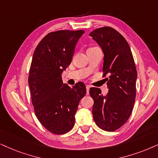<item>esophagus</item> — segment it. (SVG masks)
Here are the masks:
<instances>
[{
  "mask_svg": "<svg viewBox=\"0 0 158 158\" xmlns=\"http://www.w3.org/2000/svg\"><path fill=\"white\" fill-rule=\"evenodd\" d=\"M89 88H90V86H89V85H87V86H86V89H87V95H89Z\"/></svg>",
  "mask_w": 158,
  "mask_h": 158,
  "instance_id": "1",
  "label": "esophagus"
}]
</instances>
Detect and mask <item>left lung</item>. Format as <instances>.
<instances>
[{
  "label": "left lung",
  "instance_id": "1",
  "mask_svg": "<svg viewBox=\"0 0 158 158\" xmlns=\"http://www.w3.org/2000/svg\"><path fill=\"white\" fill-rule=\"evenodd\" d=\"M104 54L103 77L109 74L106 95L91 87L93 116L95 123L103 131H114L127 121L135 99L137 71L131 48L119 32L111 27H103L89 33Z\"/></svg>",
  "mask_w": 158,
  "mask_h": 158
}]
</instances>
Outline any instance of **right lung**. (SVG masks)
I'll return each instance as SVG.
<instances>
[{"mask_svg": "<svg viewBox=\"0 0 158 158\" xmlns=\"http://www.w3.org/2000/svg\"><path fill=\"white\" fill-rule=\"evenodd\" d=\"M84 33L82 30L52 32L33 53L28 77L32 103L40 123L54 134H63L73 128L79 101L87 92L84 83L71 87L63 84L61 77Z\"/></svg>", "mask_w": 158, "mask_h": 158, "instance_id": "1", "label": "right lung"}]
</instances>
